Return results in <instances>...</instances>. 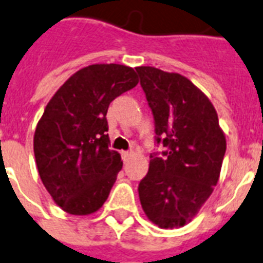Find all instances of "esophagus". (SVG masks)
I'll return each mask as SVG.
<instances>
[{"label":"esophagus","instance_id":"1","mask_svg":"<svg viewBox=\"0 0 263 263\" xmlns=\"http://www.w3.org/2000/svg\"><path fill=\"white\" fill-rule=\"evenodd\" d=\"M132 155H133V152H130V151H123V152H122V159L126 162V160L129 159Z\"/></svg>","mask_w":263,"mask_h":263}]
</instances>
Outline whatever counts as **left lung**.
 <instances>
[{
  "mask_svg": "<svg viewBox=\"0 0 263 263\" xmlns=\"http://www.w3.org/2000/svg\"><path fill=\"white\" fill-rule=\"evenodd\" d=\"M155 123L149 170L138 184L146 217L159 228L184 227L213 193L227 140L218 115L204 93L188 78L155 67H137Z\"/></svg>",
  "mask_w": 263,
  "mask_h": 263,
  "instance_id": "1",
  "label": "left lung"
}]
</instances>
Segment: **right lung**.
Returning <instances> with one entry per match:
<instances>
[{"label": "right lung", "instance_id": "obj_1", "mask_svg": "<svg viewBox=\"0 0 263 263\" xmlns=\"http://www.w3.org/2000/svg\"><path fill=\"white\" fill-rule=\"evenodd\" d=\"M137 83L130 67L93 64L67 79L46 105L34 134L36 167L68 214H91L107 200L122 168L121 155L109 149L107 111Z\"/></svg>", "mask_w": 263, "mask_h": 263}]
</instances>
